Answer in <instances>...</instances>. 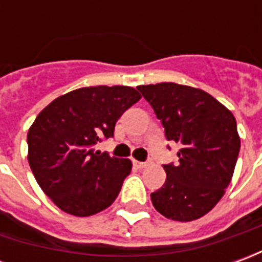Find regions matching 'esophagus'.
<instances>
[{"mask_svg":"<svg viewBox=\"0 0 262 262\" xmlns=\"http://www.w3.org/2000/svg\"><path fill=\"white\" fill-rule=\"evenodd\" d=\"M133 164H135V167H136V168H140V170H142V168H146V167H147V163H142V161H136V160H135V161H133Z\"/></svg>","mask_w":262,"mask_h":262,"instance_id":"obj_1","label":"esophagus"}]
</instances>
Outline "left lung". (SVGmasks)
Here are the masks:
<instances>
[{
    "label": "left lung",
    "mask_w": 262,
    "mask_h": 262,
    "mask_svg": "<svg viewBox=\"0 0 262 262\" xmlns=\"http://www.w3.org/2000/svg\"><path fill=\"white\" fill-rule=\"evenodd\" d=\"M168 140L181 144L178 164L164 165L167 180L151 193L156 210L167 219L202 217L225 195L240 151L236 118L210 94L176 82L139 85Z\"/></svg>",
    "instance_id": "obj_1"
}]
</instances>
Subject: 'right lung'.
Here are the masks:
<instances>
[{
  "mask_svg": "<svg viewBox=\"0 0 262 262\" xmlns=\"http://www.w3.org/2000/svg\"><path fill=\"white\" fill-rule=\"evenodd\" d=\"M142 95L132 86H84L56 98L28 132V161L39 187L73 216L111 206L130 174L129 159L97 151L115 125Z\"/></svg>",
  "mask_w": 262,
  "mask_h": 262,
  "instance_id": "add662e5",
  "label": "right lung"
}]
</instances>
